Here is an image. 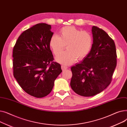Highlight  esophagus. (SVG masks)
Listing matches in <instances>:
<instances>
[{
    "label": "esophagus",
    "instance_id": "34e87169",
    "mask_svg": "<svg viewBox=\"0 0 127 127\" xmlns=\"http://www.w3.org/2000/svg\"><path fill=\"white\" fill-rule=\"evenodd\" d=\"M61 68H62V69L63 70H65L67 69V67H66V66H64V65H62V66H61Z\"/></svg>",
    "mask_w": 127,
    "mask_h": 127
}]
</instances>
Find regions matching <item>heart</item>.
<instances>
[{"label": "heart", "mask_w": 127, "mask_h": 127, "mask_svg": "<svg viewBox=\"0 0 127 127\" xmlns=\"http://www.w3.org/2000/svg\"><path fill=\"white\" fill-rule=\"evenodd\" d=\"M60 36L53 34L50 37L49 45L56 56L60 54L67 45V50L59 56L57 62L69 65L77 59L81 60L87 57L92 48L93 38L87 31L77 28L74 26H65L60 30Z\"/></svg>", "instance_id": "b5f03b06"}]
</instances>
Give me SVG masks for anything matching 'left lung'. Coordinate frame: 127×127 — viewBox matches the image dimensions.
I'll list each match as a JSON object with an SVG mask.
<instances>
[{
    "instance_id": "1",
    "label": "left lung",
    "mask_w": 127,
    "mask_h": 127,
    "mask_svg": "<svg viewBox=\"0 0 127 127\" xmlns=\"http://www.w3.org/2000/svg\"><path fill=\"white\" fill-rule=\"evenodd\" d=\"M92 48L80 63L72 66L71 88L77 94L94 96L111 83L117 64L116 46L103 30L93 26Z\"/></svg>"
}]
</instances>
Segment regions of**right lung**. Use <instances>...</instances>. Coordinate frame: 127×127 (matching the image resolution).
Returning <instances> with one entry per match:
<instances>
[{"instance_id":"right-lung-1","label":"right lung","mask_w":127,"mask_h":127,"mask_svg":"<svg viewBox=\"0 0 127 127\" xmlns=\"http://www.w3.org/2000/svg\"><path fill=\"white\" fill-rule=\"evenodd\" d=\"M51 28L45 23L32 26L20 35L13 50V75L25 92L36 98L49 94L62 71L61 65L53 61Z\"/></svg>"}]
</instances>
